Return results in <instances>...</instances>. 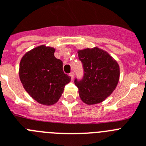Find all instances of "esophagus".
I'll return each instance as SVG.
<instances>
[{"mask_svg":"<svg viewBox=\"0 0 146 146\" xmlns=\"http://www.w3.org/2000/svg\"><path fill=\"white\" fill-rule=\"evenodd\" d=\"M70 76L71 78V80H73V78H74V73L72 72V73H70Z\"/></svg>","mask_w":146,"mask_h":146,"instance_id":"esophagus-1","label":"esophagus"}]
</instances>
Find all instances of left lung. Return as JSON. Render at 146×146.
Here are the masks:
<instances>
[{"label": "left lung", "mask_w": 146, "mask_h": 146, "mask_svg": "<svg viewBox=\"0 0 146 146\" xmlns=\"http://www.w3.org/2000/svg\"><path fill=\"white\" fill-rule=\"evenodd\" d=\"M84 68L82 81L75 80L79 97L84 103H101L113 92L120 78L118 63L109 53L98 47L78 50Z\"/></svg>", "instance_id": "obj_1"}]
</instances>
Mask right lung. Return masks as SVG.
Listing matches in <instances>:
<instances>
[{"label": "right lung", "mask_w": 146, "mask_h": 146, "mask_svg": "<svg viewBox=\"0 0 146 146\" xmlns=\"http://www.w3.org/2000/svg\"><path fill=\"white\" fill-rule=\"evenodd\" d=\"M55 48L41 45L21 58L19 77L25 90L40 104L51 106L59 101L70 77L64 73L62 62L54 56Z\"/></svg>", "instance_id": "add662e5"}]
</instances>
